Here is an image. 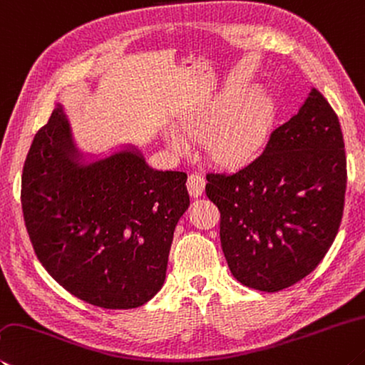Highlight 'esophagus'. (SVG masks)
I'll use <instances>...</instances> for the list:
<instances>
[{"label":"esophagus","mask_w":365,"mask_h":365,"mask_svg":"<svg viewBox=\"0 0 365 365\" xmlns=\"http://www.w3.org/2000/svg\"><path fill=\"white\" fill-rule=\"evenodd\" d=\"M188 193L193 197H200L204 193L205 188V178L201 174H191L187 180Z\"/></svg>","instance_id":"obj_1"}]
</instances>
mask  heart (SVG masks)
Returning a JSON list of instances; mask_svg holds the SVG:
<instances>
[{
	"instance_id": "b5f03b06",
	"label": "heart",
	"mask_w": 365,
	"mask_h": 365,
	"mask_svg": "<svg viewBox=\"0 0 365 365\" xmlns=\"http://www.w3.org/2000/svg\"><path fill=\"white\" fill-rule=\"evenodd\" d=\"M237 103L240 97L227 96L185 124L190 134H200L217 124L207 137V148L223 163L249 160L262 145L273 116L271 101L263 92H255L240 106ZM174 145L180 148L183 140L174 137Z\"/></svg>"
}]
</instances>
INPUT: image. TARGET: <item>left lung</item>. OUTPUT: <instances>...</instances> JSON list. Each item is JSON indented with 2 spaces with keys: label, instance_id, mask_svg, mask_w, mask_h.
I'll return each mask as SVG.
<instances>
[{
  "label": "left lung",
  "instance_id": "left-lung-1",
  "mask_svg": "<svg viewBox=\"0 0 365 365\" xmlns=\"http://www.w3.org/2000/svg\"><path fill=\"white\" fill-rule=\"evenodd\" d=\"M205 178L236 279L264 292L294 286L319 264L341 223L346 155L339 116L313 89L255 160Z\"/></svg>",
  "mask_w": 365,
  "mask_h": 365
}]
</instances>
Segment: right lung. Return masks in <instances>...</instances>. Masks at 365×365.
<instances>
[{
	"mask_svg": "<svg viewBox=\"0 0 365 365\" xmlns=\"http://www.w3.org/2000/svg\"><path fill=\"white\" fill-rule=\"evenodd\" d=\"M68 123L54 110L22 170L24 220L44 269L79 300L142 307L163 287L177 222L190 205L187 174L153 170L119 153L89 168L71 160Z\"/></svg>",
	"mask_w": 365,
	"mask_h": 365,
	"instance_id": "right-lung-1",
	"label": "right lung"
}]
</instances>
